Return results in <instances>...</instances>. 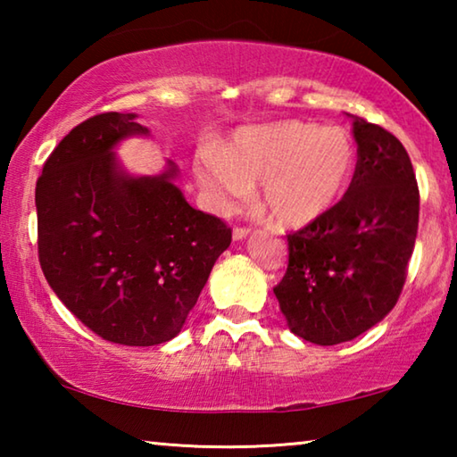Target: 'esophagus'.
Returning <instances> with one entry per match:
<instances>
[{
    "label": "esophagus",
    "instance_id": "esophagus-1",
    "mask_svg": "<svg viewBox=\"0 0 457 457\" xmlns=\"http://www.w3.org/2000/svg\"><path fill=\"white\" fill-rule=\"evenodd\" d=\"M247 234H250V229H247V228H234V234H231V236H234L236 242H242V239L247 237Z\"/></svg>",
    "mask_w": 457,
    "mask_h": 457
}]
</instances>
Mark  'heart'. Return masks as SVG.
Wrapping results in <instances>:
<instances>
[{"label":"heart","mask_w":457,"mask_h":457,"mask_svg":"<svg viewBox=\"0 0 457 457\" xmlns=\"http://www.w3.org/2000/svg\"><path fill=\"white\" fill-rule=\"evenodd\" d=\"M359 167L353 135L343 127L280 120L237 130L226 151L201 149L193 173L218 212H231L260 183V204L276 226L306 228L351 191Z\"/></svg>","instance_id":"obj_1"}]
</instances>
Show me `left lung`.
Returning <instances> with one entry per match:
<instances>
[{"label":"left lung","instance_id":"left-lung-1","mask_svg":"<svg viewBox=\"0 0 457 457\" xmlns=\"http://www.w3.org/2000/svg\"><path fill=\"white\" fill-rule=\"evenodd\" d=\"M359 167L346 197L288 236V270L274 294L294 335L330 346L357 338L395 306L420 223V189L405 146L353 117Z\"/></svg>","mask_w":457,"mask_h":457}]
</instances>
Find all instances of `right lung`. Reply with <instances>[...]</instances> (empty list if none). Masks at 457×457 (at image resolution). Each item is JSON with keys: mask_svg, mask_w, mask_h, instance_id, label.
<instances>
[{"mask_svg": "<svg viewBox=\"0 0 457 457\" xmlns=\"http://www.w3.org/2000/svg\"><path fill=\"white\" fill-rule=\"evenodd\" d=\"M130 137H149L135 112H104L62 138L36 185L37 253L92 332L153 346L179 335L231 229L187 204L173 161L159 175L129 173L117 146Z\"/></svg>", "mask_w": 457, "mask_h": 457, "instance_id": "right-lung-1", "label": "right lung"}]
</instances>
